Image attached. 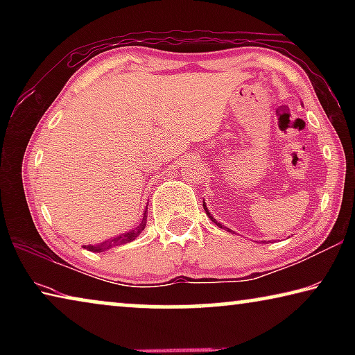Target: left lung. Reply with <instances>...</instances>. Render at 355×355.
Returning <instances> with one entry per match:
<instances>
[{
    "label": "left lung",
    "mask_w": 355,
    "mask_h": 355,
    "mask_svg": "<svg viewBox=\"0 0 355 355\" xmlns=\"http://www.w3.org/2000/svg\"><path fill=\"white\" fill-rule=\"evenodd\" d=\"M203 208H205V211H207V214L209 216V219H211V220L214 222V224H216V225H219V227L222 228V225L219 224V222H218V220H216V219H213V216H211V214H209V211H208V209H207V205H205V203H203Z\"/></svg>",
    "instance_id": "1"
}]
</instances>
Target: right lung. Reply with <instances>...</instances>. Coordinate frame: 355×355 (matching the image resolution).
Returning <instances> with one entry per match:
<instances>
[{
    "mask_svg": "<svg viewBox=\"0 0 355 355\" xmlns=\"http://www.w3.org/2000/svg\"><path fill=\"white\" fill-rule=\"evenodd\" d=\"M146 224H147V213H144V218L141 220V224L137 225L136 228H133L131 232H127V233H122V235H119L116 238L110 239V241H105L101 244H89V245H84L87 250L91 252H103L106 249H111L112 245H120V244H127L130 241H133V239H136V236H139V233L146 228Z\"/></svg>",
    "mask_w": 355,
    "mask_h": 355,
    "instance_id": "add662e5",
    "label": "right lung"
}]
</instances>
